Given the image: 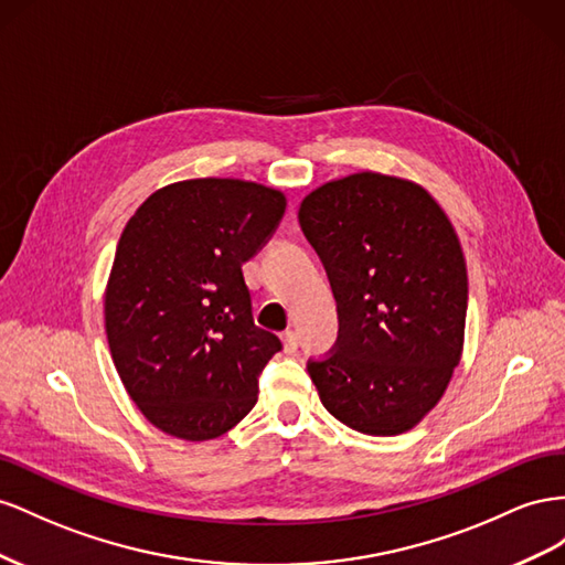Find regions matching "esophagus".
<instances>
[{
  "label": "esophagus",
  "instance_id": "34e87169",
  "mask_svg": "<svg viewBox=\"0 0 565 565\" xmlns=\"http://www.w3.org/2000/svg\"><path fill=\"white\" fill-rule=\"evenodd\" d=\"M281 343H284L286 352H296V348H298V333L296 331H284L281 333Z\"/></svg>",
  "mask_w": 565,
  "mask_h": 565
}]
</instances>
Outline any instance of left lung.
Segmentation results:
<instances>
[{"label": "left lung", "instance_id": "8db88e82", "mask_svg": "<svg viewBox=\"0 0 565 565\" xmlns=\"http://www.w3.org/2000/svg\"><path fill=\"white\" fill-rule=\"evenodd\" d=\"M298 220L341 324L331 358L308 364L321 405L364 435L412 430L463 350L469 279L452 222L422 184L372 170L310 191Z\"/></svg>", "mask_w": 565, "mask_h": 565}]
</instances>
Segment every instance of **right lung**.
Segmentation results:
<instances>
[{"instance_id": "add662e5", "label": "right lung", "mask_w": 565, "mask_h": 565, "mask_svg": "<svg viewBox=\"0 0 565 565\" xmlns=\"http://www.w3.org/2000/svg\"><path fill=\"white\" fill-rule=\"evenodd\" d=\"M284 211L279 189L203 177L153 191L125 224L104 296L108 348L127 395L172 438H220L257 402L281 341L255 327L241 267Z\"/></svg>"}]
</instances>
